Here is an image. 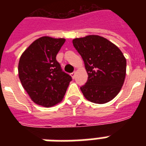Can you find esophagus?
Masks as SVG:
<instances>
[{"instance_id": "obj_1", "label": "esophagus", "mask_w": 146, "mask_h": 146, "mask_svg": "<svg viewBox=\"0 0 146 146\" xmlns=\"http://www.w3.org/2000/svg\"><path fill=\"white\" fill-rule=\"evenodd\" d=\"M75 75H76V72H73V73H71V76H72V78H73V79H74V78H75Z\"/></svg>"}]
</instances>
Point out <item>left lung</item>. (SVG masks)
Masks as SVG:
<instances>
[{
  "mask_svg": "<svg viewBox=\"0 0 146 146\" xmlns=\"http://www.w3.org/2000/svg\"><path fill=\"white\" fill-rule=\"evenodd\" d=\"M81 55L88 80L80 89L88 101L105 104L113 99L122 88L127 70V60L117 46L97 35L73 40Z\"/></svg>",
  "mask_w": 146,
  "mask_h": 146,
  "instance_id": "1",
  "label": "left lung"
}]
</instances>
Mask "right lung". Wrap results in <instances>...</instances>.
<instances>
[{
	"label": "right lung",
	"mask_w": 146,
	"mask_h": 146,
	"mask_svg": "<svg viewBox=\"0 0 146 146\" xmlns=\"http://www.w3.org/2000/svg\"><path fill=\"white\" fill-rule=\"evenodd\" d=\"M66 39L43 36L24 50L18 74L21 84L34 103L45 107L61 102L72 78L63 72L56 56Z\"/></svg>",
	"instance_id": "obj_1"
}]
</instances>
